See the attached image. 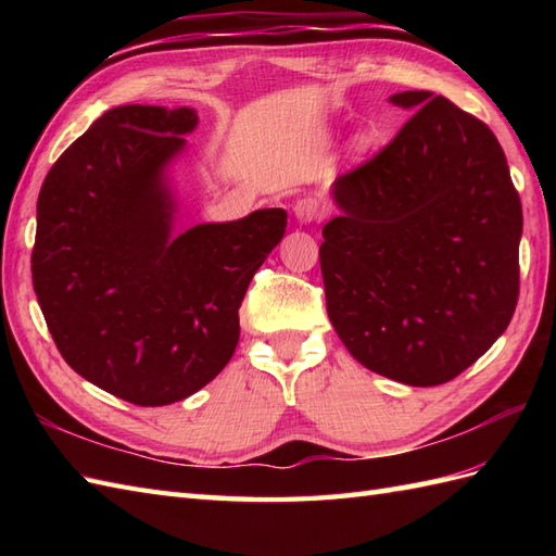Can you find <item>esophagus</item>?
<instances>
[{
    "label": "esophagus",
    "instance_id": "esophagus-1",
    "mask_svg": "<svg viewBox=\"0 0 556 556\" xmlns=\"http://www.w3.org/2000/svg\"><path fill=\"white\" fill-rule=\"evenodd\" d=\"M325 215V205L317 198H301L293 205V217H296L301 224H311L315 219H320Z\"/></svg>",
    "mask_w": 556,
    "mask_h": 556
}]
</instances>
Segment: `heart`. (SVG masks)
Listing matches in <instances>:
<instances>
[{"label":"heart","instance_id":"1","mask_svg":"<svg viewBox=\"0 0 556 556\" xmlns=\"http://www.w3.org/2000/svg\"><path fill=\"white\" fill-rule=\"evenodd\" d=\"M368 146H370V138H368V136H358V138H356V148H358V150L368 148Z\"/></svg>","mask_w":556,"mask_h":556}]
</instances>
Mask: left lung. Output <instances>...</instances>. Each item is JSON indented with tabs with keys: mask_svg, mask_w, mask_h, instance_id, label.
Returning <instances> with one entry per match:
<instances>
[{
	"mask_svg": "<svg viewBox=\"0 0 556 556\" xmlns=\"http://www.w3.org/2000/svg\"><path fill=\"white\" fill-rule=\"evenodd\" d=\"M380 155L339 176L323 229L327 315L365 368L410 387L454 380L518 301L523 212L490 128L430 90Z\"/></svg>",
	"mask_w": 556,
	"mask_h": 556,
	"instance_id": "1",
	"label": "left lung"
}]
</instances>
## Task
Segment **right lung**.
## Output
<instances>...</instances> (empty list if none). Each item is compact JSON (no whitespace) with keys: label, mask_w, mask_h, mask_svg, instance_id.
Here are the masks:
<instances>
[{"label":"right lung","mask_w":556,"mask_h":556,"mask_svg":"<svg viewBox=\"0 0 556 556\" xmlns=\"http://www.w3.org/2000/svg\"><path fill=\"white\" fill-rule=\"evenodd\" d=\"M193 108L124 104L71 143L38 195L33 289L64 361L136 406H167L224 370L281 207L174 231L172 164Z\"/></svg>","instance_id":"add662e5"}]
</instances>
